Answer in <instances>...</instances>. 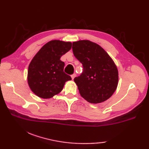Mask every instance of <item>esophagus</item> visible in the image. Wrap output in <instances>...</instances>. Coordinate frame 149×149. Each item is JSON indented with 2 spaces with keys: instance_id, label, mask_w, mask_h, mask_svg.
Returning a JSON list of instances; mask_svg holds the SVG:
<instances>
[{
  "instance_id": "obj_1",
  "label": "esophagus",
  "mask_w": 149,
  "mask_h": 149,
  "mask_svg": "<svg viewBox=\"0 0 149 149\" xmlns=\"http://www.w3.org/2000/svg\"><path fill=\"white\" fill-rule=\"evenodd\" d=\"M75 76H76V74H72V75H71V77H72V79H74L75 77Z\"/></svg>"
}]
</instances>
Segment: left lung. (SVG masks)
Wrapping results in <instances>:
<instances>
[{"label":"left lung","instance_id":"obj_1","mask_svg":"<svg viewBox=\"0 0 149 149\" xmlns=\"http://www.w3.org/2000/svg\"><path fill=\"white\" fill-rule=\"evenodd\" d=\"M74 56L83 72L74 78L82 97L93 104L102 102L112 96L118 83V72L113 59L98 44L89 40L73 42Z\"/></svg>","mask_w":149,"mask_h":149}]
</instances>
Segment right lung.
I'll return each mask as SVG.
<instances>
[{
	"label": "right lung",
	"mask_w": 149,
	"mask_h": 149,
	"mask_svg": "<svg viewBox=\"0 0 149 149\" xmlns=\"http://www.w3.org/2000/svg\"><path fill=\"white\" fill-rule=\"evenodd\" d=\"M72 48L71 42L52 40L34 56L28 68V84L33 92L42 99H50L63 90L72 79L63 72L65 63L61 57Z\"/></svg>",
	"instance_id": "right-lung-1"
}]
</instances>
